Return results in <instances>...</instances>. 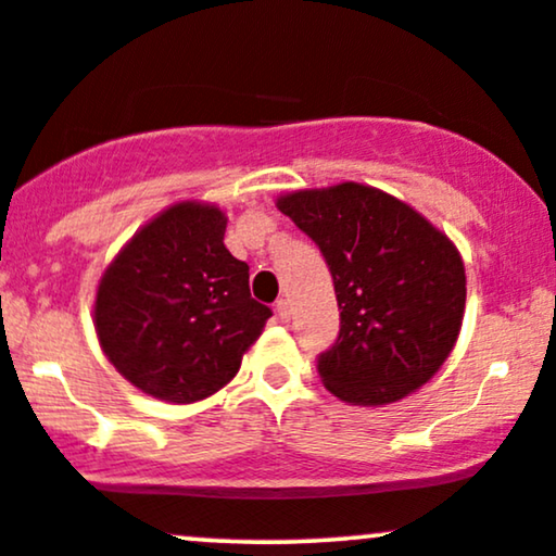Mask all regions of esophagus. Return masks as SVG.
Listing matches in <instances>:
<instances>
[{"mask_svg": "<svg viewBox=\"0 0 556 556\" xmlns=\"http://www.w3.org/2000/svg\"><path fill=\"white\" fill-rule=\"evenodd\" d=\"M277 316L282 318V321H287V318H290V303H287L285 298L277 300Z\"/></svg>", "mask_w": 556, "mask_h": 556, "instance_id": "1", "label": "esophagus"}]
</instances>
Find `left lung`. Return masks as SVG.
I'll return each mask as SVG.
<instances>
[{"instance_id": "obj_1", "label": "left lung", "mask_w": 556, "mask_h": 556, "mask_svg": "<svg viewBox=\"0 0 556 556\" xmlns=\"http://www.w3.org/2000/svg\"><path fill=\"white\" fill-rule=\"evenodd\" d=\"M277 208L316 242L334 279L340 334L318 355L334 397L387 405L424 387L455 348L465 314L457 248L384 190H298Z\"/></svg>"}]
</instances>
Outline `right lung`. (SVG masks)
<instances>
[{
	"mask_svg": "<svg viewBox=\"0 0 556 556\" xmlns=\"http://www.w3.org/2000/svg\"><path fill=\"white\" fill-rule=\"evenodd\" d=\"M227 216L182 201L132 235L96 290L93 324L119 374L151 397L188 405L219 392L258 340L269 305L225 248Z\"/></svg>",
	"mask_w": 556,
	"mask_h": 556,
	"instance_id": "right-lung-1",
	"label": "right lung"
}]
</instances>
